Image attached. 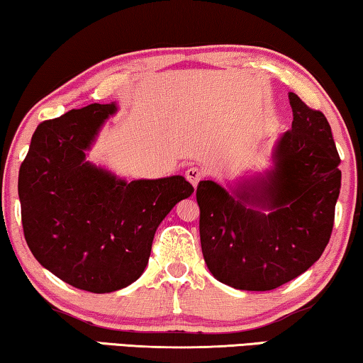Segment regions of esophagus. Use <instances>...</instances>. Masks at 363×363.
I'll use <instances>...</instances> for the list:
<instances>
[{
    "label": "esophagus",
    "mask_w": 363,
    "mask_h": 363,
    "mask_svg": "<svg viewBox=\"0 0 363 363\" xmlns=\"http://www.w3.org/2000/svg\"><path fill=\"white\" fill-rule=\"evenodd\" d=\"M185 177H186V180L190 182L194 188H196L198 183L201 182V178H203V172L196 169V167H190V169L185 172Z\"/></svg>",
    "instance_id": "esophagus-1"
}]
</instances>
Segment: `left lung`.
Listing matches in <instances>:
<instances>
[{
	"mask_svg": "<svg viewBox=\"0 0 363 363\" xmlns=\"http://www.w3.org/2000/svg\"><path fill=\"white\" fill-rule=\"evenodd\" d=\"M291 130L277 140L272 167L225 190L196 188L204 262L224 285L269 291L291 281L328 245L340 191L339 154L321 111L288 93Z\"/></svg>",
	"mask_w": 363,
	"mask_h": 363,
	"instance_id": "1",
	"label": "left lung"
}]
</instances>
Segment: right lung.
<instances>
[{"mask_svg":"<svg viewBox=\"0 0 363 363\" xmlns=\"http://www.w3.org/2000/svg\"><path fill=\"white\" fill-rule=\"evenodd\" d=\"M116 103L44 121L19 169L24 238L35 260L68 285L111 293L143 275L159 224L191 196L182 175L125 182L86 160Z\"/></svg>","mask_w":363,"mask_h":363,"instance_id":"obj_1","label":"right lung"}]
</instances>
